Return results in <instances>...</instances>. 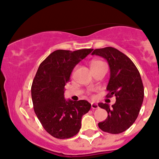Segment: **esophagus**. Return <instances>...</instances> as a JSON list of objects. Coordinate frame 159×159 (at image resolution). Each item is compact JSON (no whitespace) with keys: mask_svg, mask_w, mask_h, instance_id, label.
I'll list each match as a JSON object with an SVG mask.
<instances>
[{"mask_svg":"<svg viewBox=\"0 0 159 159\" xmlns=\"http://www.w3.org/2000/svg\"><path fill=\"white\" fill-rule=\"evenodd\" d=\"M91 106H92V109H97V108H99V106H98V104L95 103H92Z\"/></svg>","mask_w":159,"mask_h":159,"instance_id":"1","label":"esophagus"}]
</instances>
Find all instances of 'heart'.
Listing matches in <instances>:
<instances>
[{"label": "heart", "instance_id": "obj_1", "mask_svg": "<svg viewBox=\"0 0 159 159\" xmlns=\"http://www.w3.org/2000/svg\"><path fill=\"white\" fill-rule=\"evenodd\" d=\"M103 65H105V64H104L103 61H99V60H94V61H92L91 62V69L100 67Z\"/></svg>", "mask_w": 159, "mask_h": 159}]
</instances>
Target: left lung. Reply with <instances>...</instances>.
I'll list each match as a JSON object with an SVG mask.
<instances>
[{
    "mask_svg": "<svg viewBox=\"0 0 159 159\" xmlns=\"http://www.w3.org/2000/svg\"><path fill=\"white\" fill-rule=\"evenodd\" d=\"M92 55L107 60L110 79L106 89L108 98L114 95L115 103H99L108 113L107 118L98 123L104 132L117 134L128 129L137 118L144 99V86L140 73L134 62L123 53L112 47L95 49Z\"/></svg>",
    "mask_w": 159,
    "mask_h": 159,
    "instance_id": "8db88e82",
    "label": "left lung"
}]
</instances>
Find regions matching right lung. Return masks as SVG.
Here are the masks:
<instances>
[{
    "label": "right lung",
    "mask_w": 159,
    "mask_h": 159,
    "mask_svg": "<svg viewBox=\"0 0 159 159\" xmlns=\"http://www.w3.org/2000/svg\"><path fill=\"white\" fill-rule=\"evenodd\" d=\"M93 49L57 50L40 64L31 86L34 109L48 134L57 139L73 137L79 132L82 116L91 104L85 100L65 98V86L72 71Z\"/></svg>",
    "instance_id": "add662e5"
}]
</instances>
